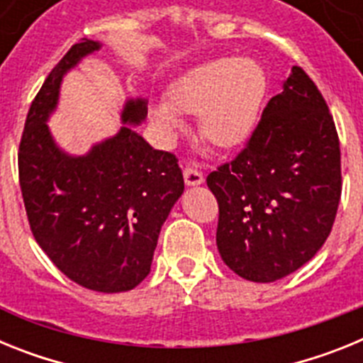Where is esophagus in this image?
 Masks as SVG:
<instances>
[{"label":"esophagus","instance_id":"obj_1","mask_svg":"<svg viewBox=\"0 0 363 363\" xmlns=\"http://www.w3.org/2000/svg\"><path fill=\"white\" fill-rule=\"evenodd\" d=\"M184 178L187 185H200L203 184V174L196 169H191V167H185L184 169Z\"/></svg>","mask_w":363,"mask_h":363}]
</instances>
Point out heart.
I'll list each match as a JSON object with an SVG mask.
<instances>
[{"instance_id":"obj_1","label":"heart","mask_w":363,"mask_h":363,"mask_svg":"<svg viewBox=\"0 0 363 363\" xmlns=\"http://www.w3.org/2000/svg\"><path fill=\"white\" fill-rule=\"evenodd\" d=\"M265 96L264 69L249 57H218L185 72L169 89V101L154 105V121L165 130L182 127V112L196 114L201 136L216 147L242 143Z\"/></svg>"}]
</instances>
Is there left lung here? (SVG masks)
Returning <instances> with one entry per match:
<instances>
[{"label":"left lung","mask_w":363,"mask_h":363,"mask_svg":"<svg viewBox=\"0 0 363 363\" xmlns=\"http://www.w3.org/2000/svg\"><path fill=\"white\" fill-rule=\"evenodd\" d=\"M207 185L220 213L218 251L238 277L277 281L322 249L342 196L340 142L322 92L300 67Z\"/></svg>","instance_id":"obj_1"}]
</instances>
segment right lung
<instances>
[{
  "label": "right lung",
  "mask_w": 363,
  "mask_h": 363,
  "mask_svg": "<svg viewBox=\"0 0 363 363\" xmlns=\"http://www.w3.org/2000/svg\"><path fill=\"white\" fill-rule=\"evenodd\" d=\"M99 43H74L32 99L18 150L19 187L28 225L54 265L98 293L134 289L150 272L163 221L184 192L172 152L156 150L129 127L70 158L54 145L45 120L56 107L63 74ZM142 99L129 101L125 123L145 118Z\"/></svg>",
  "instance_id": "1"
}]
</instances>
